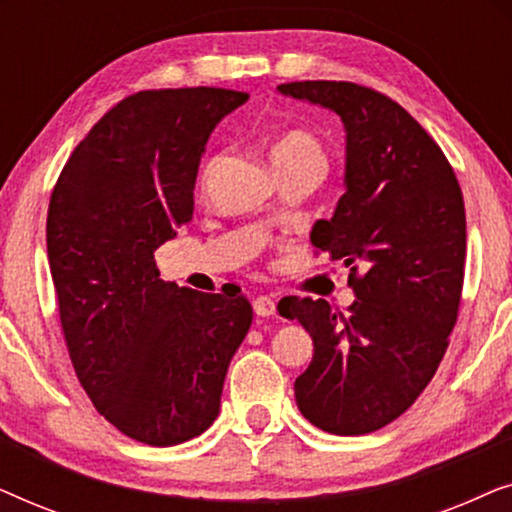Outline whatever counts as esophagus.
<instances>
[{
  "label": "esophagus",
  "mask_w": 512,
  "mask_h": 512,
  "mask_svg": "<svg viewBox=\"0 0 512 512\" xmlns=\"http://www.w3.org/2000/svg\"><path fill=\"white\" fill-rule=\"evenodd\" d=\"M254 312L258 317H272V314H275V300L270 296H258L254 300Z\"/></svg>",
  "instance_id": "1"
}]
</instances>
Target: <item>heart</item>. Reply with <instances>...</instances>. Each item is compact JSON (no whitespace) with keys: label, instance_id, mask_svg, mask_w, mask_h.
I'll use <instances>...</instances> for the list:
<instances>
[{"label":"heart","instance_id":"obj_1","mask_svg":"<svg viewBox=\"0 0 512 512\" xmlns=\"http://www.w3.org/2000/svg\"><path fill=\"white\" fill-rule=\"evenodd\" d=\"M305 160H319V163H324L321 144L310 135V132L286 130L275 139V144H272V163H275L277 170L279 167L305 163ZM212 165L214 163H209L207 172L212 170Z\"/></svg>","mask_w":512,"mask_h":512}]
</instances>
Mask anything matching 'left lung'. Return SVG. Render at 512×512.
Masks as SVG:
<instances>
[{
  "label": "left lung",
  "instance_id": "left-lung-1",
  "mask_svg": "<svg viewBox=\"0 0 512 512\" xmlns=\"http://www.w3.org/2000/svg\"><path fill=\"white\" fill-rule=\"evenodd\" d=\"M345 123V195L310 240L349 268L356 300L291 298L314 354L298 377V410L335 436H363L401 417L426 389L457 324L466 263L464 195L445 153L391 97L349 81L277 88Z\"/></svg>",
  "mask_w": 512,
  "mask_h": 512
}]
</instances>
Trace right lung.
<instances>
[{"label": "right lung", "instance_id": "1", "mask_svg": "<svg viewBox=\"0 0 512 512\" xmlns=\"http://www.w3.org/2000/svg\"><path fill=\"white\" fill-rule=\"evenodd\" d=\"M249 100L226 88L139 90L81 139L51 193L48 265L69 359L125 436L179 445L219 415L254 310L240 293L160 279L153 251L193 219L216 123Z\"/></svg>", "mask_w": 512, "mask_h": 512}]
</instances>
